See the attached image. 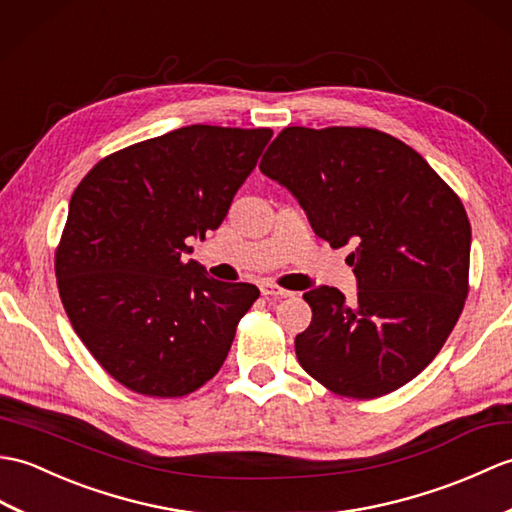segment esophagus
<instances>
[{
    "mask_svg": "<svg viewBox=\"0 0 512 512\" xmlns=\"http://www.w3.org/2000/svg\"><path fill=\"white\" fill-rule=\"evenodd\" d=\"M258 287H260V293L271 295V298H291V295H293L291 291L282 289V287L274 285V282H269V280H263Z\"/></svg>",
    "mask_w": 512,
    "mask_h": 512,
    "instance_id": "esophagus-1",
    "label": "esophagus"
}]
</instances>
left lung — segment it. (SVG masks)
<instances>
[{
    "label": "left lung",
    "mask_w": 512,
    "mask_h": 512,
    "mask_svg": "<svg viewBox=\"0 0 512 512\" xmlns=\"http://www.w3.org/2000/svg\"><path fill=\"white\" fill-rule=\"evenodd\" d=\"M260 170L298 199L317 236L355 247V302L326 285L304 293L313 320L295 337L300 366L350 399L399 390L438 355L467 300L462 201L412 146L366 127L282 129Z\"/></svg>",
    "instance_id": "obj_1"
}]
</instances>
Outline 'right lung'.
Masks as SVG:
<instances>
[{"label":"right lung","instance_id":"obj_1","mask_svg":"<svg viewBox=\"0 0 512 512\" xmlns=\"http://www.w3.org/2000/svg\"><path fill=\"white\" fill-rule=\"evenodd\" d=\"M271 135L190 124L107 155L74 190L54 256L61 302L124 388L173 399L223 366L260 291L184 254L223 223Z\"/></svg>","mask_w":512,"mask_h":512}]
</instances>
